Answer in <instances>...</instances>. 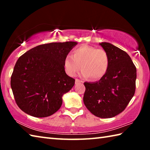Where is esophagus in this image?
Returning a JSON list of instances; mask_svg holds the SVG:
<instances>
[{"instance_id": "esophagus-1", "label": "esophagus", "mask_w": 150, "mask_h": 150, "mask_svg": "<svg viewBox=\"0 0 150 150\" xmlns=\"http://www.w3.org/2000/svg\"><path fill=\"white\" fill-rule=\"evenodd\" d=\"M83 83V81L78 79H75V83H76V84H77V83Z\"/></svg>"}]
</instances>
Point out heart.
<instances>
[{"instance_id":"1","label":"heart","mask_w":150,"mask_h":150,"mask_svg":"<svg viewBox=\"0 0 150 150\" xmlns=\"http://www.w3.org/2000/svg\"><path fill=\"white\" fill-rule=\"evenodd\" d=\"M110 63L108 53L103 49L83 45L75 48L72 55H67L63 61V66L67 75L74 76L81 69L84 77L98 80L106 73Z\"/></svg>"}]
</instances>
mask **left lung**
<instances>
[{"instance_id":"8db88e82","label":"left lung","mask_w":150,"mask_h":150,"mask_svg":"<svg viewBox=\"0 0 150 150\" xmlns=\"http://www.w3.org/2000/svg\"><path fill=\"white\" fill-rule=\"evenodd\" d=\"M100 45L109 55L108 69L98 81L84 83L83 102L97 117L112 118L126 108L134 95L136 68L126 52L110 43Z\"/></svg>"}]
</instances>
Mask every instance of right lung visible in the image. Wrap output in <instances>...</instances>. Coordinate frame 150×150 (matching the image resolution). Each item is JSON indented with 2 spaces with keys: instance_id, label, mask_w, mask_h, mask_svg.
<instances>
[{
  "instance_id": "add662e5",
  "label": "right lung",
  "mask_w": 150,
  "mask_h": 150,
  "mask_svg": "<svg viewBox=\"0 0 150 150\" xmlns=\"http://www.w3.org/2000/svg\"><path fill=\"white\" fill-rule=\"evenodd\" d=\"M77 44L53 42L38 45L21 55L15 64L11 85L15 101L30 116L54 115L62 105V96L75 80L65 71L63 61Z\"/></svg>"
}]
</instances>
